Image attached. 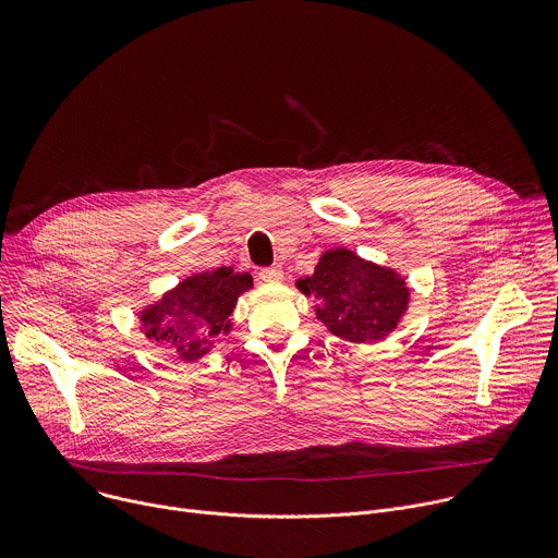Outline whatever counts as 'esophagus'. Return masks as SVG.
<instances>
[{
  "mask_svg": "<svg viewBox=\"0 0 558 558\" xmlns=\"http://www.w3.org/2000/svg\"><path fill=\"white\" fill-rule=\"evenodd\" d=\"M260 280H265V282H280L282 280V276H284V271H282V267H265V269H260Z\"/></svg>",
  "mask_w": 558,
  "mask_h": 558,
  "instance_id": "esophagus-1",
  "label": "esophagus"
}]
</instances>
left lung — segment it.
<instances>
[{"instance_id":"left-lung-1","label":"left lung","mask_w":558,"mask_h":558,"mask_svg":"<svg viewBox=\"0 0 558 558\" xmlns=\"http://www.w3.org/2000/svg\"><path fill=\"white\" fill-rule=\"evenodd\" d=\"M295 287L317 302L315 317L349 342L375 344L397 329L409 308L411 289L395 269L360 258L355 252L327 250L315 271Z\"/></svg>"}]
</instances>
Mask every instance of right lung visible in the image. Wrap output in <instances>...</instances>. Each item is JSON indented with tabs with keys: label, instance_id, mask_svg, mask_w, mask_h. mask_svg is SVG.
<instances>
[{
	"label": "right lung",
	"instance_id": "add662e5",
	"mask_svg": "<svg viewBox=\"0 0 558 558\" xmlns=\"http://www.w3.org/2000/svg\"><path fill=\"white\" fill-rule=\"evenodd\" d=\"M252 287L250 274H235L231 267L187 276L138 313L141 329L147 340L170 347L181 360H198L229 333V315Z\"/></svg>",
	"mask_w": 558,
	"mask_h": 558
}]
</instances>
